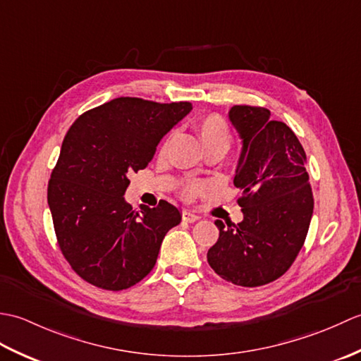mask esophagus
Returning <instances> with one entry per match:
<instances>
[{
	"label": "esophagus",
	"instance_id": "esophagus-1",
	"mask_svg": "<svg viewBox=\"0 0 361 361\" xmlns=\"http://www.w3.org/2000/svg\"><path fill=\"white\" fill-rule=\"evenodd\" d=\"M198 219H200V217L195 216V214H192V212H189V211L183 212V220L188 221V224H194V221H197Z\"/></svg>",
	"mask_w": 361,
	"mask_h": 361
}]
</instances>
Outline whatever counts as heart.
<instances>
[{"label": "heart", "mask_w": 361, "mask_h": 361, "mask_svg": "<svg viewBox=\"0 0 361 361\" xmlns=\"http://www.w3.org/2000/svg\"><path fill=\"white\" fill-rule=\"evenodd\" d=\"M195 130L203 149L208 147V145H225V147H228L229 140H231V132H229L226 121L219 114H208V116L198 119ZM204 190L206 185H203V183H188L181 189V195L186 200H192Z\"/></svg>", "instance_id": "1"}]
</instances>
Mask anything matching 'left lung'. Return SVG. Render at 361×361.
Instances as JSON below:
<instances>
[{
    "label": "left lung",
    "mask_w": 361,
    "mask_h": 361,
    "mask_svg": "<svg viewBox=\"0 0 361 361\" xmlns=\"http://www.w3.org/2000/svg\"><path fill=\"white\" fill-rule=\"evenodd\" d=\"M242 137L234 186L240 190V224L216 220L219 240L208 262L235 286L273 282L295 262L307 235L313 195L305 152L287 124L271 121L264 106L234 105L229 110Z\"/></svg>",
    "instance_id": "1"
}]
</instances>
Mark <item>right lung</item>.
Masks as SVG:
<instances>
[{
    "label": "right lung",
    "mask_w": 361,
    "mask_h": 361,
    "mask_svg": "<svg viewBox=\"0 0 361 361\" xmlns=\"http://www.w3.org/2000/svg\"><path fill=\"white\" fill-rule=\"evenodd\" d=\"M192 110L118 97L75 119L48 185L59 247L83 281L124 290L157 264L164 235L181 221L166 200L136 211L124 198L128 176L147 167L163 136Z\"/></svg>",
    "instance_id": "obj_1"
}]
</instances>
